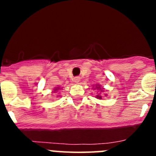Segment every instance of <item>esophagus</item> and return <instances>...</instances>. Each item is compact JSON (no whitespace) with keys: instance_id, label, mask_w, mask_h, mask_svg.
I'll use <instances>...</instances> for the list:
<instances>
[{"instance_id":"esophagus-1","label":"esophagus","mask_w":156,"mask_h":156,"mask_svg":"<svg viewBox=\"0 0 156 156\" xmlns=\"http://www.w3.org/2000/svg\"><path fill=\"white\" fill-rule=\"evenodd\" d=\"M80 81V78L79 76L75 77V78H74V82H75L76 83H79Z\"/></svg>"}]
</instances>
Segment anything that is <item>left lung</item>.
Segmentation results:
<instances>
[{
  "instance_id": "8db88e82",
  "label": "left lung",
  "mask_w": 156,
  "mask_h": 156,
  "mask_svg": "<svg viewBox=\"0 0 156 156\" xmlns=\"http://www.w3.org/2000/svg\"><path fill=\"white\" fill-rule=\"evenodd\" d=\"M93 88H94V90H95V89H96V90H98V91H100V92H99V94H98L96 95V98L101 99L102 96H101V93H104V92H105L104 88L101 87L100 84H96V85H95V87H93ZM103 94L105 95V97H107V96H108V95H107V94H105V93H104V94Z\"/></svg>"
}]
</instances>
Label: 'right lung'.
Segmentation results:
<instances>
[{
	"instance_id": "obj_1",
	"label": "right lung",
	"mask_w": 156,
	"mask_h": 156,
	"mask_svg": "<svg viewBox=\"0 0 156 156\" xmlns=\"http://www.w3.org/2000/svg\"><path fill=\"white\" fill-rule=\"evenodd\" d=\"M60 89H61V87H56L55 89H53L54 90L52 91V93H56V92H57L58 90H60Z\"/></svg>"
}]
</instances>
